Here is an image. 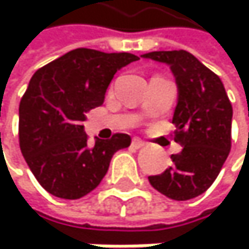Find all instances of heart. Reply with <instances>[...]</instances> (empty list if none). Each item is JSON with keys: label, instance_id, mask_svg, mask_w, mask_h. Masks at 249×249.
<instances>
[{"label": "heart", "instance_id": "obj_1", "mask_svg": "<svg viewBox=\"0 0 249 249\" xmlns=\"http://www.w3.org/2000/svg\"><path fill=\"white\" fill-rule=\"evenodd\" d=\"M154 85H155V80H152V82H151V83H149V88H151V89H152V88H154Z\"/></svg>", "mask_w": 249, "mask_h": 249}]
</instances>
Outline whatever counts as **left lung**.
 Listing matches in <instances>:
<instances>
[{
    "label": "left lung",
    "instance_id": "8db88e82",
    "mask_svg": "<svg viewBox=\"0 0 249 249\" xmlns=\"http://www.w3.org/2000/svg\"><path fill=\"white\" fill-rule=\"evenodd\" d=\"M131 53L74 49L37 70L19 104L20 151L40 185L55 197L76 200L95 190L115 152L130 146L127 134L101 130L89 139L83 121L101 106L118 70Z\"/></svg>",
    "mask_w": 249,
    "mask_h": 249
}]
</instances>
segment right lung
Returning <instances> with one entry per match:
<instances>
[{
    "mask_svg": "<svg viewBox=\"0 0 249 249\" xmlns=\"http://www.w3.org/2000/svg\"><path fill=\"white\" fill-rule=\"evenodd\" d=\"M142 58L167 64L178 87L172 122L175 142L182 146L172 155L173 166L149 184L173 200L203 194L216 179L231 148L233 109L219 77L185 51L151 52Z\"/></svg>",
    "mask_w": 249,
    "mask_h": 249,
    "instance_id": "obj_1",
    "label": "right lung"
}]
</instances>
